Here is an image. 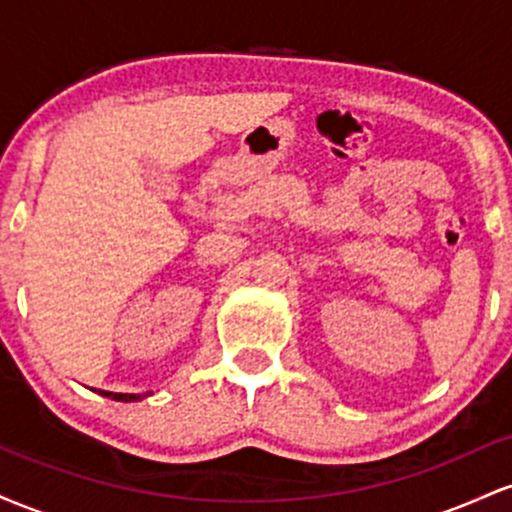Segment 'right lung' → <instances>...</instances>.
Masks as SVG:
<instances>
[{"instance_id":"obj_1","label":"right lung","mask_w":512,"mask_h":512,"mask_svg":"<svg viewBox=\"0 0 512 512\" xmlns=\"http://www.w3.org/2000/svg\"><path fill=\"white\" fill-rule=\"evenodd\" d=\"M98 395L115 399V402H139V399L149 397L151 392H144V395H127V392H108V390H98Z\"/></svg>"}]
</instances>
